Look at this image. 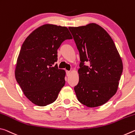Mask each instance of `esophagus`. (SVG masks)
I'll return each mask as SVG.
<instances>
[{"label":"esophagus","instance_id":"obj_1","mask_svg":"<svg viewBox=\"0 0 135 135\" xmlns=\"http://www.w3.org/2000/svg\"><path fill=\"white\" fill-rule=\"evenodd\" d=\"M70 73H71V72L70 71H66V74H67V76H70Z\"/></svg>","mask_w":135,"mask_h":135}]
</instances>
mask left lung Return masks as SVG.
<instances>
[{
    "instance_id": "1",
    "label": "left lung",
    "mask_w": 135,
    "mask_h": 135,
    "mask_svg": "<svg viewBox=\"0 0 135 135\" xmlns=\"http://www.w3.org/2000/svg\"><path fill=\"white\" fill-rule=\"evenodd\" d=\"M80 54L79 81L74 87L77 99L88 107H97L115 94L123 62L111 36L99 25L68 27ZM87 62L89 66H85Z\"/></svg>"
}]
</instances>
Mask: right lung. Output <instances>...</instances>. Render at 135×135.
Instances as JSON below:
<instances>
[{
    "label": "right lung",
    "mask_w": 135,
    "mask_h": 135,
    "mask_svg": "<svg viewBox=\"0 0 135 135\" xmlns=\"http://www.w3.org/2000/svg\"><path fill=\"white\" fill-rule=\"evenodd\" d=\"M73 38L66 27L45 24L35 30L22 43L15 71V79L25 96L43 107L56 99L65 85V70L59 69L57 50Z\"/></svg>",
    "instance_id": "obj_1"
}]
</instances>
